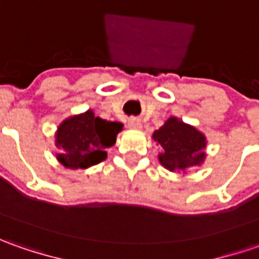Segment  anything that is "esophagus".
Instances as JSON below:
<instances>
[{
    "label": "esophagus",
    "instance_id": "esophagus-1",
    "mask_svg": "<svg viewBox=\"0 0 259 259\" xmlns=\"http://www.w3.org/2000/svg\"><path fill=\"white\" fill-rule=\"evenodd\" d=\"M128 126L133 130H140L141 128V121L138 118H130L128 119Z\"/></svg>",
    "mask_w": 259,
    "mask_h": 259
}]
</instances>
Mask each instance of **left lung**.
<instances>
[{"label":"left lung","mask_w":259,"mask_h":259,"mask_svg":"<svg viewBox=\"0 0 259 259\" xmlns=\"http://www.w3.org/2000/svg\"><path fill=\"white\" fill-rule=\"evenodd\" d=\"M153 138L161 145L160 164L170 171L186 173L204 161L206 137L176 116L168 118L161 128L154 131Z\"/></svg>","instance_id":"8db88e82"}]
</instances>
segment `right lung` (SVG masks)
<instances>
[{
  "label": "right lung",
  "instance_id": "add662e5",
  "mask_svg": "<svg viewBox=\"0 0 259 259\" xmlns=\"http://www.w3.org/2000/svg\"><path fill=\"white\" fill-rule=\"evenodd\" d=\"M122 130L121 122H111L95 116L94 111L75 115L59 125L56 133L57 160L67 168H88L106 158V148L112 147Z\"/></svg>",
  "mask_w": 259,
  "mask_h": 259
}]
</instances>
